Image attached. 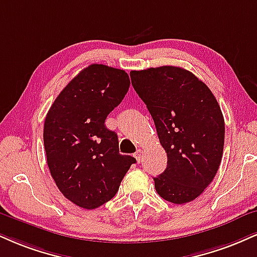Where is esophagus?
Segmentation results:
<instances>
[{
  "label": "esophagus",
  "instance_id": "obj_1",
  "mask_svg": "<svg viewBox=\"0 0 257 257\" xmlns=\"http://www.w3.org/2000/svg\"><path fill=\"white\" fill-rule=\"evenodd\" d=\"M134 157H135V159H137V162L140 163L141 160H142V151L141 150H138L137 152H135Z\"/></svg>",
  "mask_w": 257,
  "mask_h": 257
}]
</instances>
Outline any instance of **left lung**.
I'll use <instances>...</instances> for the list:
<instances>
[{
	"label": "left lung",
	"instance_id": "8db88e82",
	"mask_svg": "<svg viewBox=\"0 0 257 257\" xmlns=\"http://www.w3.org/2000/svg\"><path fill=\"white\" fill-rule=\"evenodd\" d=\"M131 78L168 156V168L153 178L157 193L176 205L195 200L221 162L225 123L217 99L205 82L181 67L132 70Z\"/></svg>",
	"mask_w": 257,
	"mask_h": 257
}]
</instances>
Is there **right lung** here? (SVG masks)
<instances>
[{
    "label": "right lung",
    "mask_w": 257,
    "mask_h": 257,
    "mask_svg": "<svg viewBox=\"0 0 257 257\" xmlns=\"http://www.w3.org/2000/svg\"><path fill=\"white\" fill-rule=\"evenodd\" d=\"M131 86L124 70L104 64L82 69L62 89L44 122V148L60 191L94 209L112 199L137 159L119 154L118 138L105 126Z\"/></svg>",
    "instance_id": "1"
}]
</instances>
